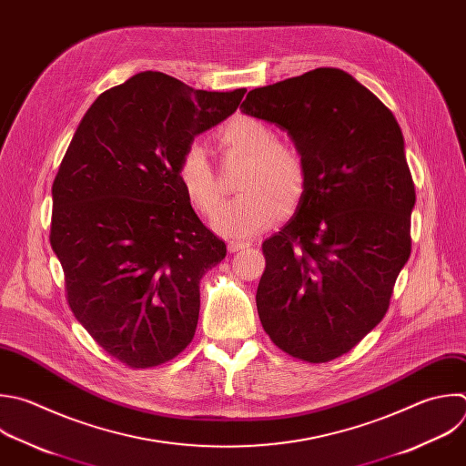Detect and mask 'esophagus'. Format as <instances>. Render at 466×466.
<instances>
[{"instance_id": "1", "label": "esophagus", "mask_w": 466, "mask_h": 466, "mask_svg": "<svg viewBox=\"0 0 466 466\" xmlns=\"http://www.w3.org/2000/svg\"><path fill=\"white\" fill-rule=\"evenodd\" d=\"M250 245H252L250 241H228V250L230 252H239V250L248 248Z\"/></svg>"}]
</instances>
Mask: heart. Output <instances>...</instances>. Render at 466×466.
<instances>
[{"mask_svg": "<svg viewBox=\"0 0 466 466\" xmlns=\"http://www.w3.org/2000/svg\"><path fill=\"white\" fill-rule=\"evenodd\" d=\"M216 140L225 153L247 159L238 179V198L227 201L212 218V227L227 238H250L270 227L285 210H292L307 185V163L301 149L278 140L263 120L238 115L219 127ZM177 181L190 205L210 216L219 199L216 170L207 151L190 144L177 163Z\"/></svg>", "mask_w": 466, "mask_h": 466, "instance_id": "heart-1", "label": "heart"}]
</instances>
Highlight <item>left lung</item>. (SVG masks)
Returning <instances> with one entry per match:
<instances>
[{"label": "left lung", "instance_id": "obj_1", "mask_svg": "<svg viewBox=\"0 0 466 466\" xmlns=\"http://www.w3.org/2000/svg\"><path fill=\"white\" fill-rule=\"evenodd\" d=\"M241 107L285 129L307 163L294 216L261 245V326L287 355L329 362L384 319L411 252L415 185L402 131L335 67L252 89Z\"/></svg>", "mask_w": 466, "mask_h": 466}]
</instances>
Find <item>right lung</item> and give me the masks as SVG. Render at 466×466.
<instances>
[{"instance_id": "add662e5", "label": "right lung", "mask_w": 466, "mask_h": 466, "mask_svg": "<svg viewBox=\"0 0 466 466\" xmlns=\"http://www.w3.org/2000/svg\"><path fill=\"white\" fill-rule=\"evenodd\" d=\"M245 93L138 73L91 104L64 155L49 239L67 303L93 340L127 368L165 364L196 335L199 281L227 245L194 212L177 163Z\"/></svg>"}]
</instances>
